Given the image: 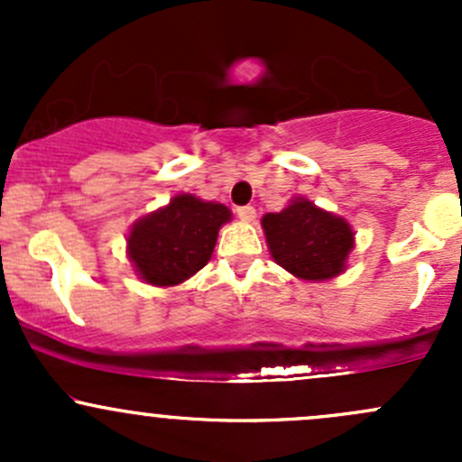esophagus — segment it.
<instances>
[{
    "instance_id": "34e87169",
    "label": "esophagus",
    "mask_w": 462,
    "mask_h": 462,
    "mask_svg": "<svg viewBox=\"0 0 462 462\" xmlns=\"http://www.w3.org/2000/svg\"><path fill=\"white\" fill-rule=\"evenodd\" d=\"M236 217H239L241 221L250 223V221H254V217H257V212H254L253 205H241V208H236Z\"/></svg>"
}]
</instances>
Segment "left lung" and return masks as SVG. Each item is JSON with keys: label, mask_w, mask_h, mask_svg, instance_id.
I'll list each match as a JSON object with an SVG mask.
<instances>
[{"label": "left lung", "mask_w": 462, "mask_h": 462, "mask_svg": "<svg viewBox=\"0 0 462 462\" xmlns=\"http://www.w3.org/2000/svg\"><path fill=\"white\" fill-rule=\"evenodd\" d=\"M261 226L273 259L297 279L326 282L346 270L356 244L351 226L309 199L297 197L282 212H268Z\"/></svg>", "instance_id": "obj_1"}]
</instances>
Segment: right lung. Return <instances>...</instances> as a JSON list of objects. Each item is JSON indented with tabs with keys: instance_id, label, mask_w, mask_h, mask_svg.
I'll list each match as a JSON object with an SVG mask.
<instances>
[{
	"instance_id": "add662e5",
	"label": "right lung",
	"mask_w": 462,
	"mask_h": 462,
	"mask_svg": "<svg viewBox=\"0 0 462 462\" xmlns=\"http://www.w3.org/2000/svg\"><path fill=\"white\" fill-rule=\"evenodd\" d=\"M232 218L221 203L179 194L165 208L138 218L127 236V257L152 286H176L208 263L218 230Z\"/></svg>"
}]
</instances>
